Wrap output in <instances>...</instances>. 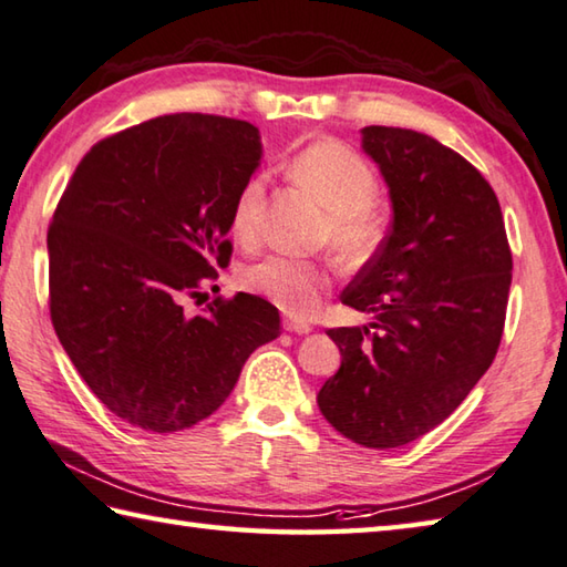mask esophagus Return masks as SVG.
<instances>
[{"instance_id":"obj_1","label":"esophagus","mask_w":567,"mask_h":567,"mask_svg":"<svg viewBox=\"0 0 567 567\" xmlns=\"http://www.w3.org/2000/svg\"><path fill=\"white\" fill-rule=\"evenodd\" d=\"M284 329L289 331V333L303 336V333H311L313 326H311L309 321H301V319H286V321H284Z\"/></svg>"}]
</instances>
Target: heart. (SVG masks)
Listing matches in <instances>:
<instances>
[{
    "mask_svg": "<svg viewBox=\"0 0 567 567\" xmlns=\"http://www.w3.org/2000/svg\"><path fill=\"white\" fill-rule=\"evenodd\" d=\"M289 168L296 182L309 188L329 212L326 236L331 238L336 251L346 261L363 264L381 241V228L371 212L379 196L373 168L339 142H316L306 146L291 158ZM264 198V176L246 178L236 192L228 224L238 244L251 246L258 241ZM241 284L246 291L303 319L321 306L329 276L319 264L303 261V258L266 256L246 268Z\"/></svg>",
    "mask_w": 567,
    "mask_h": 567,
    "instance_id": "1",
    "label": "heart"
}]
</instances>
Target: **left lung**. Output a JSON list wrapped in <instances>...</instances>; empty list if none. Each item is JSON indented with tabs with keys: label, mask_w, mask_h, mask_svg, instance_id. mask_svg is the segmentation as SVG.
<instances>
[{
	"label": "left lung",
	"mask_w": 567,
	"mask_h": 567,
	"mask_svg": "<svg viewBox=\"0 0 567 567\" xmlns=\"http://www.w3.org/2000/svg\"><path fill=\"white\" fill-rule=\"evenodd\" d=\"M361 146L393 221L341 296L373 323L329 331L341 369L316 401L346 439L399 449L449 419L491 369L513 256L498 196L461 154L395 126L361 128Z\"/></svg>",
	"instance_id": "obj_1"
}]
</instances>
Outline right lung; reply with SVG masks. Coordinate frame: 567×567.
Instances as JSON below:
<instances>
[{
  "label": "right lung",
  "mask_w": 567,
  "mask_h": 567,
  "mask_svg": "<svg viewBox=\"0 0 567 567\" xmlns=\"http://www.w3.org/2000/svg\"><path fill=\"white\" fill-rule=\"evenodd\" d=\"M261 156L254 124L168 114L92 146L66 184L47 234L52 323L92 393L136 429L208 419L278 336V311L251 293L204 316L182 306L228 264L231 204Z\"/></svg>",
  "instance_id": "right-lung-1"
}]
</instances>
